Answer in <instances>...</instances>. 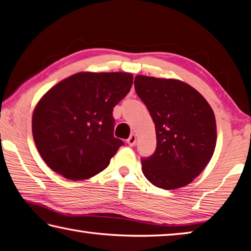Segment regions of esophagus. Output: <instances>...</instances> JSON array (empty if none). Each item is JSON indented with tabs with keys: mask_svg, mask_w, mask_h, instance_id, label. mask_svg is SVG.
I'll return each instance as SVG.
<instances>
[{
	"mask_svg": "<svg viewBox=\"0 0 251 251\" xmlns=\"http://www.w3.org/2000/svg\"><path fill=\"white\" fill-rule=\"evenodd\" d=\"M127 144H128V146H130V147H132V146H135L136 145V135H130V137L128 139H127Z\"/></svg>",
	"mask_w": 251,
	"mask_h": 251,
	"instance_id": "obj_1",
	"label": "esophagus"
}]
</instances>
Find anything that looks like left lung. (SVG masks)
<instances>
[{
    "mask_svg": "<svg viewBox=\"0 0 251 251\" xmlns=\"http://www.w3.org/2000/svg\"><path fill=\"white\" fill-rule=\"evenodd\" d=\"M135 90L155 125L154 153L142 158V173L152 185L176 189L203 171L217 144L214 113L187 83L148 76L135 77Z\"/></svg>",
    "mask_w": 251,
    "mask_h": 251,
    "instance_id": "left-lung-1",
    "label": "left lung"
}]
</instances>
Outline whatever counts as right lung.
Returning <instances> with one entry per match:
<instances>
[{"label": "right lung", "mask_w": 251, "mask_h": 251, "mask_svg": "<svg viewBox=\"0 0 251 251\" xmlns=\"http://www.w3.org/2000/svg\"><path fill=\"white\" fill-rule=\"evenodd\" d=\"M128 73H78L51 88L32 114V135L49 168L71 180L104 170L121 146L113 109L129 92Z\"/></svg>", "instance_id": "obj_1"}]
</instances>
